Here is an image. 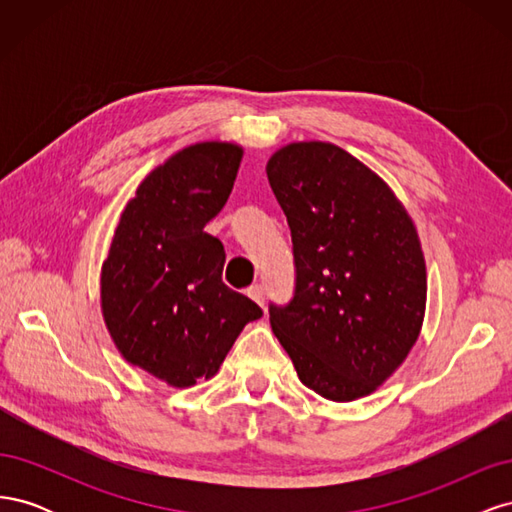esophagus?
I'll use <instances>...</instances> for the list:
<instances>
[{"mask_svg": "<svg viewBox=\"0 0 512 512\" xmlns=\"http://www.w3.org/2000/svg\"><path fill=\"white\" fill-rule=\"evenodd\" d=\"M247 297L256 301L258 305H265V286H262V284L250 286V288H247Z\"/></svg>", "mask_w": 512, "mask_h": 512, "instance_id": "34e87169", "label": "esophagus"}]
</instances>
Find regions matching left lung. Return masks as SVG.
Wrapping results in <instances>:
<instances>
[{
    "mask_svg": "<svg viewBox=\"0 0 512 512\" xmlns=\"http://www.w3.org/2000/svg\"><path fill=\"white\" fill-rule=\"evenodd\" d=\"M267 177L297 269L292 301L269 305L271 329L307 389L331 401L374 393L423 327L416 226L374 170L331 143L277 149Z\"/></svg>",
    "mask_w": 512,
    "mask_h": 512,
    "instance_id": "left-lung-1",
    "label": "left lung"
}]
</instances>
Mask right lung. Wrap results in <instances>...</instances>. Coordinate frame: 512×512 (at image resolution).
Returning a JSON list of instances; mask_svg holds the SVG:
<instances>
[{
	"mask_svg": "<svg viewBox=\"0 0 512 512\" xmlns=\"http://www.w3.org/2000/svg\"><path fill=\"white\" fill-rule=\"evenodd\" d=\"M243 149L207 141L153 168L121 213L102 265L106 329L128 363L175 389L213 378L262 309L222 282L224 245L205 232Z\"/></svg>",
	"mask_w": 512,
	"mask_h": 512,
	"instance_id": "right-lung-1",
	"label": "right lung"
}]
</instances>
